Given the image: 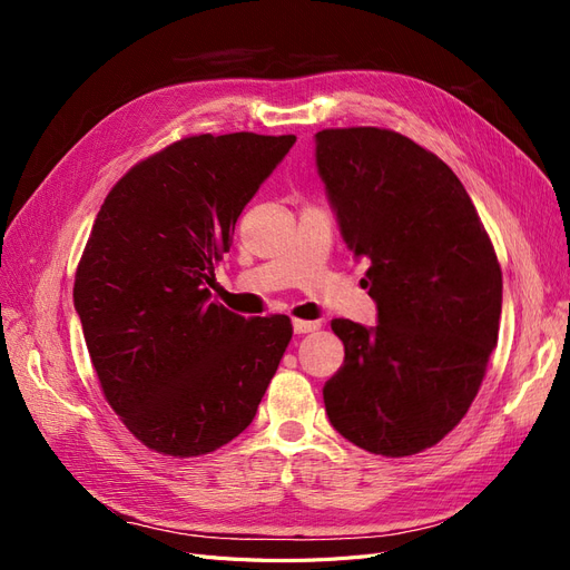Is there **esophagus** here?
Wrapping results in <instances>:
<instances>
[{"mask_svg":"<svg viewBox=\"0 0 570 570\" xmlns=\"http://www.w3.org/2000/svg\"><path fill=\"white\" fill-rule=\"evenodd\" d=\"M292 327H295L297 335H306V333L318 331L321 321H302V318H295V321H292Z\"/></svg>","mask_w":570,"mask_h":570,"instance_id":"obj_1","label":"esophagus"}]
</instances>
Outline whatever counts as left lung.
Returning <instances> with one entry per match:
<instances>
[{"label":"left lung","mask_w":570,"mask_h":570,"mask_svg":"<svg viewBox=\"0 0 570 570\" xmlns=\"http://www.w3.org/2000/svg\"><path fill=\"white\" fill-rule=\"evenodd\" d=\"M344 243L364 258L377 325L335 318L344 344L325 413L371 454L435 446L471 409L497 347L502 268L454 170L387 128L316 132Z\"/></svg>","instance_id":"8db88e82"}]
</instances>
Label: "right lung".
<instances>
[{"label":"right lung","instance_id":"right-lung-1","mask_svg":"<svg viewBox=\"0 0 570 570\" xmlns=\"http://www.w3.org/2000/svg\"><path fill=\"white\" fill-rule=\"evenodd\" d=\"M295 135H189L135 164L95 218L73 285L105 400L151 452H216L252 423L292 340L206 285Z\"/></svg>","mask_w":570,"mask_h":570}]
</instances>
